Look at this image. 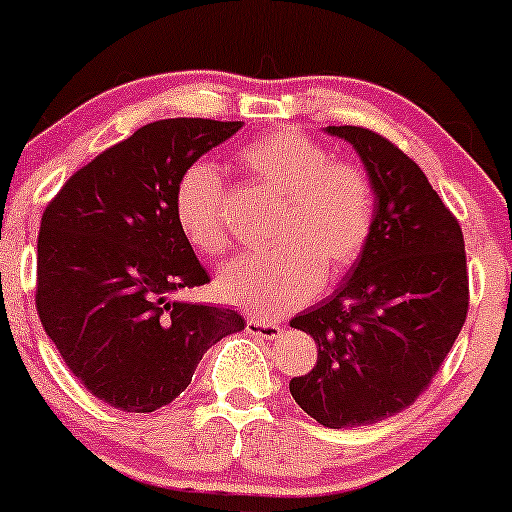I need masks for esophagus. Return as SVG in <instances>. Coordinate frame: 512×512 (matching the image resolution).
<instances>
[{
    "mask_svg": "<svg viewBox=\"0 0 512 512\" xmlns=\"http://www.w3.org/2000/svg\"><path fill=\"white\" fill-rule=\"evenodd\" d=\"M247 333L251 338H261V340H277L282 335V326L270 324V321H261V319H247Z\"/></svg>",
    "mask_w": 512,
    "mask_h": 512,
    "instance_id": "obj_1",
    "label": "esophagus"
}]
</instances>
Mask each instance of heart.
Returning <instances> with one entry per match:
<instances>
[{
	"instance_id": "b5f03b06",
	"label": "heart",
	"mask_w": 512,
	"mask_h": 512,
	"mask_svg": "<svg viewBox=\"0 0 512 512\" xmlns=\"http://www.w3.org/2000/svg\"><path fill=\"white\" fill-rule=\"evenodd\" d=\"M240 163L258 184L282 195L272 237L279 247L230 261L219 293L258 317H279L321 289L324 272L338 277L359 261L373 230L375 193L368 174L331 160L300 130H277L240 149ZM174 214L195 249L219 256L228 247L219 167L195 160L179 177Z\"/></svg>"
}]
</instances>
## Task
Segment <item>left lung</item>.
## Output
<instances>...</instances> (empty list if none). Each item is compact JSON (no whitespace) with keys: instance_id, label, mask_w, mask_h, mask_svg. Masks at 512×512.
I'll return each instance as SVG.
<instances>
[{"instance_id":"8db88e82","label":"left lung","mask_w":512,"mask_h":512,"mask_svg":"<svg viewBox=\"0 0 512 512\" xmlns=\"http://www.w3.org/2000/svg\"><path fill=\"white\" fill-rule=\"evenodd\" d=\"M359 153L375 193L368 244L331 296L293 328L317 342V366L291 396L328 429L382 422L417 401L468 312L459 221L415 160L356 125H328Z\"/></svg>"}]
</instances>
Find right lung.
Listing matches in <instances>:
<instances>
[{
    "label": "right lung",
    "mask_w": 512,
    "mask_h": 512,
    "mask_svg": "<svg viewBox=\"0 0 512 512\" xmlns=\"http://www.w3.org/2000/svg\"><path fill=\"white\" fill-rule=\"evenodd\" d=\"M242 121L165 118L72 174L41 216L37 312L67 368L123 412H153L193 380L202 354L244 317L170 300L209 282L174 214L188 165Z\"/></svg>",
    "instance_id": "right-lung-1"
}]
</instances>
